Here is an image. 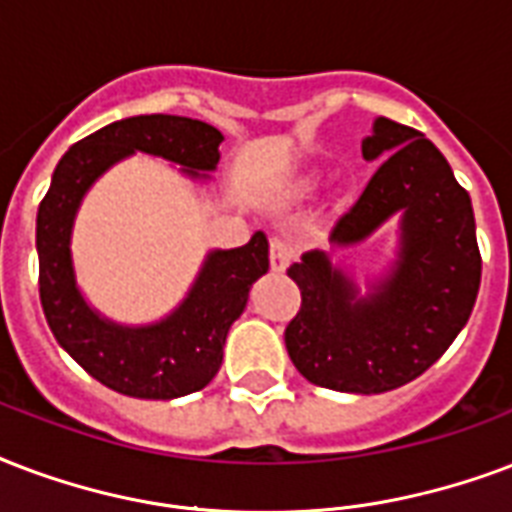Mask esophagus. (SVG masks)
Here are the masks:
<instances>
[{
    "label": "esophagus",
    "mask_w": 512,
    "mask_h": 512,
    "mask_svg": "<svg viewBox=\"0 0 512 512\" xmlns=\"http://www.w3.org/2000/svg\"><path fill=\"white\" fill-rule=\"evenodd\" d=\"M295 247L287 236H273L271 239V268L273 271H284L292 263Z\"/></svg>",
    "instance_id": "1"
}]
</instances>
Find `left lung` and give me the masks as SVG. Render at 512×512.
Masks as SVG:
<instances>
[{
  "mask_svg": "<svg viewBox=\"0 0 512 512\" xmlns=\"http://www.w3.org/2000/svg\"><path fill=\"white\" fill-rule=\"evenodd\" d=\"M362 155L384 158L362 195L335 220V247L357 244L403 214V249L389 279L357 300L325 252H308L287 276L300 308L284 330L292 365L311 384L378 395L419 378L473 314L481 249L470 195L421 131L376 117Z\"/></svg>",
  "mask_w": 512,
  "mask_h": 512,
  "instance_id": "obj_1",
  "label": "left lung"
}]
</instances>
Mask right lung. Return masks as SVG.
Masks as SVG:
<instances>
[{
  "mask_svg": "<svg viewBox=\"0 0 512 512\" xmlns=\"http://www.w3.org/2000/svg\"><path fill=\"white\" fill-rule=\"evenodd\" d=\"M220 142L217 128L193 117L117 120L69 147L39 204V300L45 319L74 360L120 395L171 400L204 389L217 376L230 325L247 306L252 282L268 271V239L255 233L244 247L214 252L179 311L161 325L128 330L96 317L74 287L69 257L74 212L93 179L134 150L198 174L217 166Z\"/></svg>",
  "mask_w": 512,
  "mask_h": 512,
  "instance_id": "obj_1",
  "label": "right lung"
}]
</instances>
